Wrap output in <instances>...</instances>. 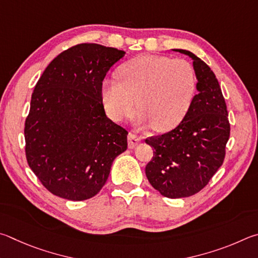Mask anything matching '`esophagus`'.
Here are the masks:
<instances>
[{"instance_id":"obj_1","label":"esophagus","mask_w":258,"mask_h":258,"mask_svg":"<svg viewBox=\"0 0 258 258\" xmlns=\"http://www.w3.org/2000/svg\"><path fill=\"white\" fill-rule=\"evenodd\" d=\"M141 142H142V138L138 137L137 135H135L133 133L128 134V145L130 148L136 147Z\"/></svg>"}]
</instances>
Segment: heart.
Listing matches in <instances>:
<instances>
[{
	"label": "heart",
	"mask_w": 258,
	"mask_h": 258,
	"mask_svg": "<svg viewBox=\"0 0 258 258\" xmlns=\"http://www.w3.org/2000/svg\"><path fill=\"white\" fill-rule=\"evenodd\" d=\"M197 78L186 60L157 55H142L124 63L119 80L105 79L102 99L113 120L130 117L136 108L139 120L156 132H169L180 124L196 94Z\"/></svg>",
	"instance_id": "1"
}]
</instances>
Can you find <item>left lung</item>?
I'll list each match as a JSON object with an SVG mask.
<instances>
[{
  "mask_svg": "<svg viewBox=\"0 0 258 258\" xmlns=\"http://www.w3.org/2000/svg\"><path fill=\"white\" fill-rule=\"evenodd\" d=\"M197 77V90L190 108L171 132L146 138L154 155L146 165L148 181L161 195L189 197L201 191L223 164L230 137L227 104L211 68L186 49Z\"/></svg>",
  "mask_w": 258,
  "mask_h": 258,
  "instance_id": "left-lung-1",
  "label": "left lung"
}]
</instances>
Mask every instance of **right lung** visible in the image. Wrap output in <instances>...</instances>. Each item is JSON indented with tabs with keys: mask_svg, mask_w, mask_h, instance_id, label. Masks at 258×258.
Listing matches in <instances>:
<instances>
[{
	"mask_svg": "<svg viewBox=\"0 0 258 258\" xmlns=\"http://www.w3.org/2000/svg\"><path fill=\"white\" fill-rule=\"evenodd\" d=\"M124 51L84 43L49 63L31 95L25 122L26 157L43 186L57 197L85 201L105 184L126 150L128 132L104 111L102 84Z\"/></svg>",
	"mask_w": 258,
	"mask_h": 258,
	"instance_id": "obj_1",
	"label": "right lung"
}]
</instances>
